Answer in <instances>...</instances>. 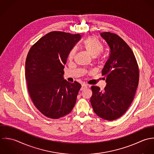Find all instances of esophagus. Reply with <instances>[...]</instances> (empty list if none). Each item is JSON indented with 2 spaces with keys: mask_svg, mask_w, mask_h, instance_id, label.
<instances>
[{
  "mask_svg": "<svg viewBox=\"0 0 154 154\" xmlns=\"http://www.w3.org/2000/svg\"><path fill=\"white\" fill-rule=\"evenodd\" d=\"M87 88H88V85L83 84V85H82L81 91H83V90H85V89H87Z\"/></svg>",
  "mask_w": 154,
  "mask_h": 154,
  "instance_id": "34e87169",
  "label": "esophagus"
}]
</instances>
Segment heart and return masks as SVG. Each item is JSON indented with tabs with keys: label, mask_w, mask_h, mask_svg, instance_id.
<instances>
[{
	"label": "heart",
	"mask_w": 154,
	"mask_h": 154,
	"mask_svg": "<svg viewBox=\"0 0 154 154\" xmlns=\"http://www.w3.org/2000/svg\"><path fill=\"white\" fill-rule=\"evenodd\" d=\"M83 49L93 58L96 57L103 50V46L101 42L96 37L91 36L86 38L82 43ZM75 54V49H72L68 54V59L72 60Z\"/></svg>",
	"instance_id": "heart-1"
}]
</instances>
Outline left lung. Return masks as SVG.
I'll return each mask as SVG.
<instances>
[{
  "label": "left lung",
  "mask_w": 154,
  "mask_h": 154,
  "mask_svg": "<svg viewBox=\"0 0 154 154\" xmlns=\"http://www.w3.org/2000/svg\"><path fill=\"white\" fill-rule=\"evenodd\" d=\"M100 35L110 48L102 70L106 85L103 91L91 87V102L97 116L112 121L122 117L131 105L139 84V71L132 50L120 36L110 32H101Z\"/></svg>",
  "instance_id": "1"
}]
</instances>
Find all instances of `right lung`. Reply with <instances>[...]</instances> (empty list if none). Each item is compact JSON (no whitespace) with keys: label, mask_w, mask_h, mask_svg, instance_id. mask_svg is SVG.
Wrapping results in <instances>:
<instances>
[{"label":"right lung","mask_w":154,"mask_h":154,"mask_svg":"<svg viewBox=\"0 0 154 154\" xmlns=\"http://www.w3.org/2000/svg\"><path fill=\"white\" fill-rule=\"evenodd\" d=\"M79 34L52 31L31 46L26 61V79L31 100L45 116L58 119L73 109L82 86L64 80V65Z\"/></svg>","instance_id":"obj_1"}]
</instances>
